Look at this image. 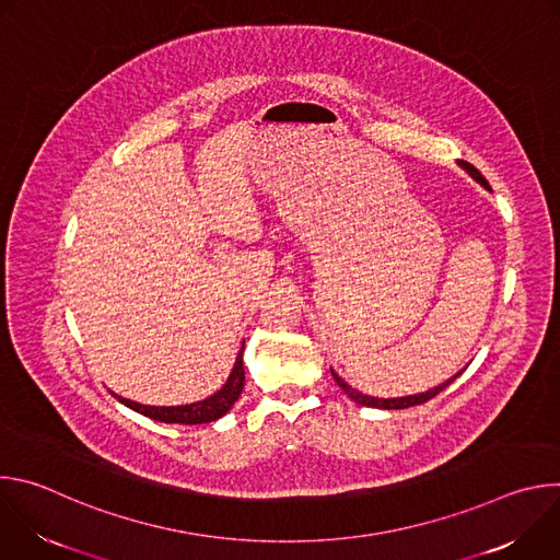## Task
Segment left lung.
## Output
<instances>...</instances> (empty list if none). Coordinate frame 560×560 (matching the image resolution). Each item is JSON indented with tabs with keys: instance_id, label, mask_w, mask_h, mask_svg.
Instances as JSON below:
<instances>
[{
	"instance_id": "8db88e82",
	"label": "left lung",
	"mask_w": 560,
	"mask_h": 560,
	"mask_svg": "<svg viewBox=\"0 0 560 560\" xmlns=\"http://www.w3.org/2000/svg\"><path fill=\"white\" fill-rule=\"evenodd\" d=\"M458 166L460 168H465L478 184L481 186H486L488 190H490V184H488V179L478 173L471 164H467V162H458ZM460 374V372H458ZM458 374H454L450 381H445V383H441L439 387H434V389H428V392H423V394H415V396H401V398H374V396H368V394H361V392H357L354 387H350L339 374H335L332 372V376H335V381L339 383V387L352 398V401H357V404H361V406H368V408H381V410H406V408H412V406H421V404H425V401H430V398H434L439 392H443Z\"/></svg>"
}]
</instances>
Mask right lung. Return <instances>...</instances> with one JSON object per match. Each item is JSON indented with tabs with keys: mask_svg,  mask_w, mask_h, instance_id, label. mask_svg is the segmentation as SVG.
<instances>
[{
	"mask_svg": "<svg viewBox=\"0 0 560 560\" xmlns=\"http://www.w3.org/2000/svg\"><path fill=\"white\" fill-rule=\"evenodd\" d=\"M244 385H246V372H244V346H242V352L236 354V361H234L228 383L217 394H212L210 398H203V401H199V404L177 406V408H154V406H139V404L128 401V398H121L117 394L115 396H117V401H121L130 410L143 415V417H150L154 421L197 425V423H210V421H217L219 417H223L234 406Z\"/></svg>",
	"mask_w": 560,
	"mask_h": 560,
	"instance_id": "1",
	"label": "right lung"
}]
</instances>
